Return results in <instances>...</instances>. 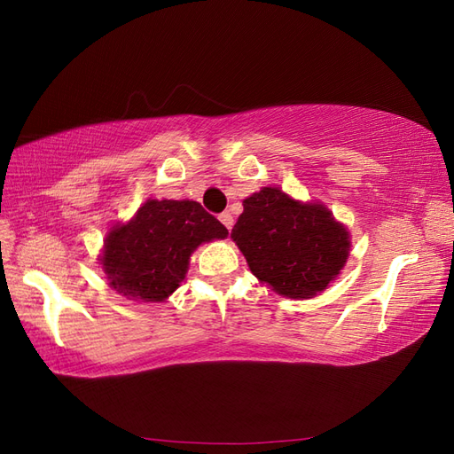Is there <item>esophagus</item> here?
Masks as SVG:
<instances>
[{
    "mask_svg": "<svg viewBox=\"0 0 454 454\" xmlns=\"http://www.w3.org/2000/svg\"><path fill=\"white\" fill-rule=\"evenodd\" d=\"M220 222H222V224H224L228 230H232V226H234V216L230 215V212H222V215H220Z\"/></svg>",
    "mask_w": 454,
    "mask_h": 454,
    "instance_id": "obj_1",
    "label": "esophagus"
}]
</instances>
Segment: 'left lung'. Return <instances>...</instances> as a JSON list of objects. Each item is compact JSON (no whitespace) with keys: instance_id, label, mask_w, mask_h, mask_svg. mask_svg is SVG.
Returning a JSON list of instances; mask_svg holds the SVG:
<instances>
[{"instance_id":"8db88e82","label":"left lung","mask_w":454,"mask_h":454,"mask_svg":"<svg viewBox=\"0 0 454 454\" xmlns=\"http://www.w3.org/2000/svg\"><path fill=\"white\" fill-rule=\"evenodd\" d=\"M232 239L252 273L275 293L312 298L349 257V232L320 202H301L278 187L244 199Z\"/></svg>"}]
</instances>
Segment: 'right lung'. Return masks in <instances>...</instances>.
Returning a JSON list of instances; mask_svg holds the SVG:
<instances>
[{
    "mask_svg": "<svg viewBox=\"0 0 454 454\" xmlns=\"http://www.w3.org/2000/svg\"><path fill=\"white\" fill-rule=\"evenodd\" d=\"M228 230L197 200L148 199L127 224L105 238L101 265L111 288L142 302H161L187 275L189 257Z\"/></svg>",
    "mask_w": 454,
    "mask_h": 454,
    "instance_id": "right-lung-1",
    "label": "right lung"
}]
</instances>
